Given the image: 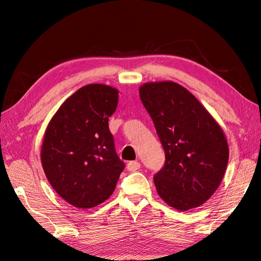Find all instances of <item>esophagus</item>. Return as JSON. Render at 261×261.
Masks as SVG:
<instances>
[{
  "label": "esophagus",
  "instance_id": "obj_1",
  "mask_svg": "<svg viewBox=\"0 0 261 261\" xmlns=\"http://www.w3.org/2000/svg\"><path fill=\"white\" fill-rule=\"evenodd\" d=\"M140 168V163L139 162H130L126 165V169L129 171H136Z\"/></svg>",
  "mask_w": 261,
  "mask_h": 261
}]
</instances>
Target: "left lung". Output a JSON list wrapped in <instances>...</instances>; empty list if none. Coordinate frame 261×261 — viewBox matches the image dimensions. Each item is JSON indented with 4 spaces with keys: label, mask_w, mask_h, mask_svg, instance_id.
<instances>
[{
    "label": "left lung",
    "mask_w": 261,
    "mask_h": 261,
    "mask_svg": "<svg viewBox=\"0 0 261 261\" xmlns=\"http://www.w3.org/2000/svg\"><path fill=\"white\" fill-rule=\"evenodd\" d=\"M165 150V166L153 176L158 195L169 206H201L218 190L229 162L222 127L201 102L175 82L139 88Z\"/></svg>",
    "instance_id": "left-lung-1"
}]
</instances>
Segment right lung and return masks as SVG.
I'll use <instances>...</instances> for the list:
<instances>
[{
  "label": "right lung",
  "mask_w": 261,
  "mask_h": 261,
  "mask_svg": "<svg viewBox=\"0 0 261 261\" xmlns=\"http://www.w3.org/2000/svg\"><path fill=\"white\" fill-rule=\"evenodd\" d=\"M118 101L119 91L112 86H83L47 125L40 152L43 171L58 195L75 207L107 201L124 168L109 129Z\"/></svg>",
  "instance_id": "right-lung-1"
}]
</instances>
